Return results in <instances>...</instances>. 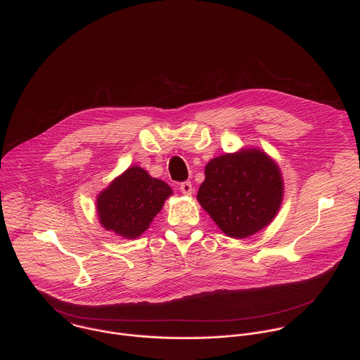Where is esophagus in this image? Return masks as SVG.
Masks as SVG:
<instances>
[{
    "label": "esophagus",
    "mask_w": 360,
    "mask_h": 360,
    "mask_svg": "<svg viewBox=\"0 0 360 360\" xmlns=\"http://www.w3.org/2000/svg\"><path fill=\"white\" fill-rule=\"evenodd\" d=\"M179 189H181V192H182L184 195H192V192H193L192 184H191L189 181H186V182H182V184L179 185Z\"/></svg>",
    "instance_id": "obj_1"
}]
</instances>
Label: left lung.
I'll list each match as a JSON object with an SVG mask.
<instances>
[{"label": "left lung", "instance_id": "left-lung-1", "mask_svg": "<svg viewBox=\"0 0 360 360\" xmlns=\"http://www.w3.org/2000/svg\"><path fill=\"white\" fill-rule=\"evenodd\" d=\"M196 198L226 236L243 239L276 217L283 179L276 162L264 150L245 148L208 162Z\"/></svg>", "mask_w": 360, "mask_h": 360}]
</instances>
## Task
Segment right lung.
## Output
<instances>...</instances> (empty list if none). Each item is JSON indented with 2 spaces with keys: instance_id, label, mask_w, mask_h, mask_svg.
Here are the masks:
<instances>
[{
  "instance_id": "right-lung-1",
  "label": "right lung",
  "mask_w": 360,
  "mask_h": 360,
  "mask_svg": "<svg viewBox=\"0 0 360 360\" xmlns=\"http://www.w3.org/2000/svg\"><path fill=\"white\" fill-rule=\"evenodd\" d=\"M172 189L141 167H129L96 198L99 224L125 239L141 236L162 210Z\"/></svg>"
}]
</instances>
